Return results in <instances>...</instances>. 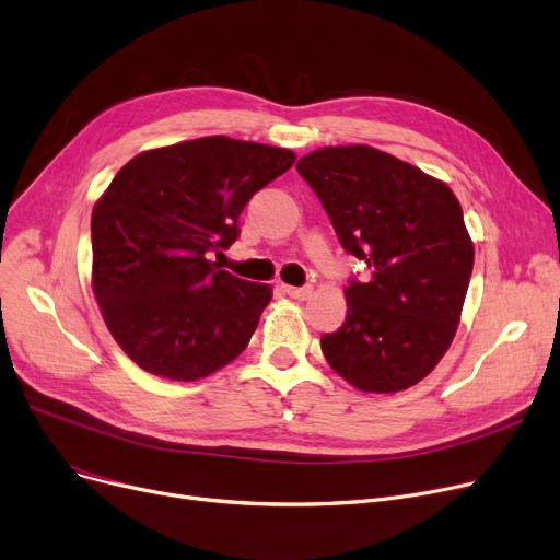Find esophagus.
I'll use <instances>...</instances> for the list:
<instances>
[{
  "mask_svg": "<svg viewBox=\"0 0 560 560\" xmlns=\"http://www.w3.org/2000/svg\"><path fill=\"white\" fill-rule=\"evenodd\" d=\"M284 293L295 301H307L312 295V287H284Z\"/></svg>",
  "mask_w": 560,
  "mask_h": 560,
  "instance_id": "1",
  "label": "esophagus"
}]
</instances>
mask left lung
<instances>
[{
    "instance_id": "1",
    "label": "left lung",
    "mask_w": 560,
    "mask_h": 560,
    "mask_svg": "<svg viewBox=\"0 0 560 560\" xmlns=\"http://www.w3.org/2000/svg\"><path fill=\"white\" fill-rule=\"evenodd\" d=\"M299 174L316 191L341 246L371 267L346 287L348 314L320 350L364 393H398L447 352L468 293L475 246L454 191L369 144L323 147Z\"/></svg>"
}]
</instances>
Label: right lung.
Segmentation results:
<instances>
[{
  "instance_id": "1",
  "label": "right lung",
  "mask_w": 560,
  "mask_h": 560,
  "mask_svg": "<svg viewBox=\"0 0 560 560\" xmlns=\"http://www.w3.org/2000/svg\"><path fill=\"white\" fill-rule=\"evenodd\" d=\"M295 153L210 136L128 160L92 210V291L117 346L174 382L203 380L248 346L271 284L217 269L253 194Z\"/></svg>"
}]
</instances>
